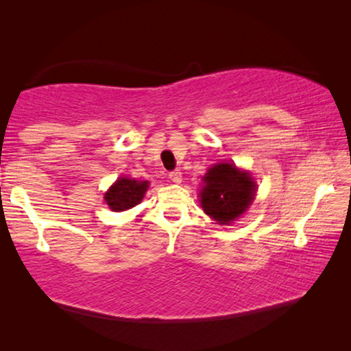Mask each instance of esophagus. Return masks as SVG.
Segmentation results:
<instances>
[{"mask_svg": "<svg viewBox=\"0 0 351 351\" xmlns=\"http://www.w3.org/2000/svg\"><path fill=\"white\" fill-rule=\"evenodd\" d=\"M169 179L174 182V184H180L182 182V172L179 169L169 172Z\"/></svg>", "mask_w": 351, "mask_h": 351, "instance_id": "obj_1", "label": "esophagus"}]
</instances>
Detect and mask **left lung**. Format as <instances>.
<instances>
[{
    "instance_id": "8db88e82",
    "label": "left lung",
    "mask_w": 351,
    "mask_h": 351,
    "mask_svg": "<svg viewBox=\"0 0 351 351\" xmlns=\"http://www.w3.org/2000/svg\"><path fill=\"white\" fill-rule=\"evenodd\" d=\"M199 201L203 210L220 225H230L244 214L256 196L257 185L251 174L232 162L209 167L203 177Z\"/></svg>"
}]
</instances>
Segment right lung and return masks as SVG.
I'll return each mask as SVG.
<instances>
[{"label": "right lung", "mask_w": 351, "mask_h": 351, "mask_svg": "<svg viewBox=\"0 0 351 351\" xmlns=\"http://www.w3.org/2000/svg\"><path fill=\"white\" fill-rule=\"evenodd\" d=\"M148 189L147 180H134L128 177H119L114 184L110 186L104 199L108 208L114 213L131 209L143 199V195Z\"/></svg>", "instance_id": "1"}]
</instances>
